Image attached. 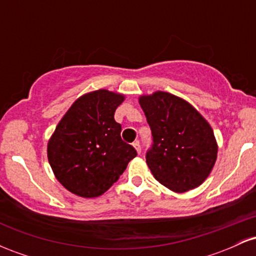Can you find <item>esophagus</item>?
Returning a JSON list of instances; mask_svg holds the SVG:
<instances>
[{
    "mask_svg": "<svg viewBox=\"0 0 256 256\" xmlns=\"http://www.w3.org/2000/svg\"><path fill=\"white\" fill-rule=\"evenodd\" d=\"M132 146H134V149H136L138 154H140V142H138V140H136V142H134V144H132Z\"/></svg>",
    "mask_w": 256,
    "mask_h": 256,
    "instance_id": "34e87169",
    "label": "esophagus"
}]
</instances>
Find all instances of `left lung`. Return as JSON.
Wrapping results in <instances>:
<instances>
[{
	"instance_id": "1",
	"label": "left lung",
	"mask_w": 256,
	"mask_h": 256,
	"mask_svg": "<svg viewBox=\"0 0 256 256\" xmlns=\"http://www.w3.org/2000/svg\"><path fill=\"white\" fill-rule=\"evenodd\" d=\"M138 101L152 134L146 158L154 178L174 192L200 186L218 154L207 120L189 102L166 91L142 95Z\"/></svg>"
}]
</instances>
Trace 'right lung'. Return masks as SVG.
Wrapping results in <instances>:
<instances>
[{
  "mask_svg": "<svg viewBox=\"0 0 256 256\" xmlns=\"http://www.w3.org/2000/svg\"><path fill=\"white\" fill-rule=\"evenodd\" d=\"M122 94L100 89L76 100L48 142V160L64 188L85 198H98L118 180L137 155L122 140L114 120Z\"/></svg>",
  "mask_w": 256,
  "mask_h": 256,
  "instance_id": "right-lung-1",
  "label": "right lung"
}]
</instances>
